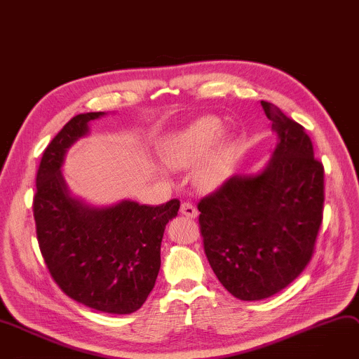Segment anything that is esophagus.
Listing matches in <instances>:
<instances>
[{"instance_id":"34e87169","label":"esophagus","mask_w":359,"mask_h":359,"mask_svg":"<svg viewBox=\"0 0 359 359\" xmlns=\"http://www.w3.org/2000/svg\"><path fill=\"white\" fill-rule=\"evenodd\" d=\"M180 212H182V215H184V217H187V218H196L198 217V209L189 202H183L180 205Z\"/></svg>"}]
</instances>
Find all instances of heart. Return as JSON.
<instances>
[{
	"label": "heart",
	"mask_w": 359,
	"mask_h": 359,
	"mask_svg": "<svg viewBox=\"0 0 359 359\" xmlns=\"http://www.w3.org/2000/svg\"><path fill=\"white\" fill-rule=\"evenodd\" d=\"M222 133V123L217 116H202L189 126L172 133L161 140L158 156L169 169H190L198 164L194 172V182L201 190L218 187L229 170L231 147L226 141H218Z\"/></svg>",
	"instance_id": "b5f03b06"
}]
</instances>
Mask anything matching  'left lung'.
I'll return each instance as SVG.
<instances>
[{
    "label": "left lung",
    "instance_id": "left-lung-1",
    "mask_svg": "<svg viewBox=\"0 0 359 359\" xmlns=\"http://www.w3.org/2000/svg\"><path fill=\"white\" fill-rule=\"evenodd\" d=\"M277 142L257 175H235L198 203L203 248L224 287L267 299L304 270L323 213V165L304 128L261 101Z\"/></svg>",
    "mask_w": 359,
    "mask_h": 359
}]
</instances>
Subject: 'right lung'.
Masks as SVG:
<instances>
[{
    "label": "right lung",
    "mask_w": 359,
    "mask_h": 359,
    "mask_svg": "<svg viewBox=\"0 0 359 359\" xmlns=\"http://www.w3.org/2000/svg\"><path fill=\"white\" fill-rule=\"evenodd\" d=\"M105 112L74 116L46 147L36 177L37 241L53 280L70 297L105 313L138 310L154 287L160 245L177 199L158 206L121 201L93 206L69 189L62 165L67 150Z\"/></svg>",
    "instance_id": "add662e5"
}]
</instances>
